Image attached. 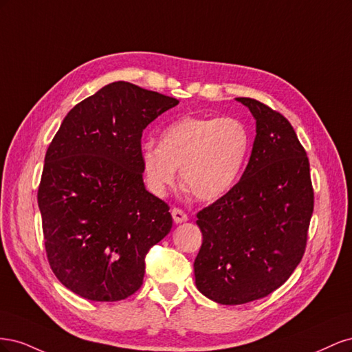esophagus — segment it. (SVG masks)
<instances>
[{"mask_svg": "<svg viewBox=\"0 0 352 352\" xmlns=\"http://www.w3.org/2000/svg\"><path fill=\"white\" fill-rule=\"evenodd\" d=\"M172 217H173L176 225H180V223L188 221V216L180 208H173L172 210Z\"/></svg>", "mask_w": 352, "mask_h": 352, "instance_id": "esophagus-1", "label": "esophagus"}]
</instances>
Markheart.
<instances>
[{"mask_svg": "<svg viewBox=\"0 0 352 352\" xmlns=\"http://www.w3.org/2000/svg\"><path fill=\"white\" fill-rule=\"evenodd\" d=\"M251 138L232 117L185 116L164 127L158 145L141 146L145 184L162 197L175 184L177 167L184 185L199 201H216L236 185L250 153Z\"/></svg>", "mask_w": 352, "mask_h": 352, "instance_id": "1", "label": "heart"}]
</instances>
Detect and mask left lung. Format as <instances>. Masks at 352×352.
Masks as SVG:
<instances>
[{"label": "left lung", "instance_id": "left-lung-1", "mask_svg": "<svg viewBox=\"0 0 352 352\" xmlns=\"http://www.w3.org/2000/svg\"><path fill=\"white\" fill-rule=\"evenodd\" d=\"M255 120L239 182L201 210L195 285L210 300L239 305L282 286L300 264L314 207L310 163L291 123L252 98H235Z\"/></svg>", "mask_w": 352, "mask_h": 352}]
</instances>
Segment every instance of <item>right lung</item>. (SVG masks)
<instances>
[{
  "mask_svg": "<svg viewBox=\"0 0 352 352\" xmlns=\"http://www.w3.org/2000/svg\"><path fill=\"white\" fill-rule=\"evenodd\" d=\"M179 101L113 82L67 113L38 189L48 261L67 289L120 301L140 289L145 255L172 229L164 201L144 185L145 127Z\"/></svg>",
  "mask_w": 352,
  "mask_h": 352,
  "instance_id": "add662e5",
  "label": "right lung"
}]
</instances>
